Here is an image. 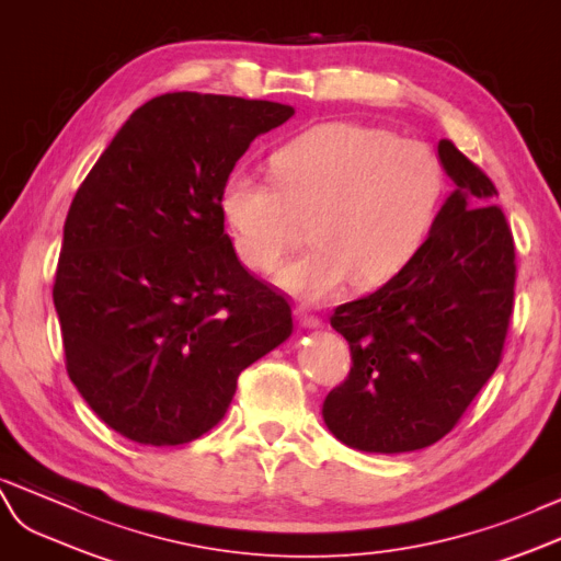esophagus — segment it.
<instances>
[{
	"instance_id": "obj_1",
	"label": "esophagus",
	"mask_w": 561,
	"mask_h": 561,
	"mask_svg": "<svg viewBox=\"0 0 561 561\" xmlns=\"http://www.w3.org/2000/svg\"><path fill=\"white\" fill-rule=\"evenodd\" d=\"M294 314H296V322H298L300 327H308V329H318V327H322V320L318 318V314H312V312H310V310H306L304 306L296 308V310H294Z\"/></svg>"
}]
</instances>
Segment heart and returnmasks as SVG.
I'll use <instances>...</instances> for the list:
<instances>
[{"instance_id": "obj_1", "label": "heart", "mask_w": 561, "mask_h": 561, "mask_svg": "<svg viewBox=\"0 0 561 561\" xmlns=\"http://www.w3.org/2000/svg\"><path fill=\"white\" fill-rule=\"evenodd\" d=\"M272 182L232 172L220 194L239 261L272 275L308 239L314 247L279 272L300 298H327L348 282L379 289L417 261L445 198L426 144L360 123H322L270 156Z\"/></svg>"}]
</instances>
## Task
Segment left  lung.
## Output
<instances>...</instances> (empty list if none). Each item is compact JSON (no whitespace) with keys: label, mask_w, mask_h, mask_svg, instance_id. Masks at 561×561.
I'll return each instance as SVG.
<instances>
[{"label":"left lung","mask_w":561,"mask_h":561,"mask_svg":"<svg viewBox=\"0 0 561 561\" xmlns=\"http://www.w3.org/2000/svg\"><path fill=\"white\" fill-rule=\"evenodd\" d=\"M457 190L403 275L343 304L332 327L353 367L329 391V431L365 453H410L450 434L502 360L516 253L495 184L450 139L438 141Z\"/></svg>","instance_id":"8db88e82"}]
</instances>
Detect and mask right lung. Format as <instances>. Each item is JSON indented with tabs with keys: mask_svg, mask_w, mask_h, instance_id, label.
<instances>
[{
	"mask_svg": "<svg viewBox=\"0 0 561 561\" xmlns=\"http://www.w3.org/2000/svg\"><path fill=\"white\" fill-rule=\"evenodd\" d=\"M291 106L168 92L139 106L70 204L54 279L66 369L121 436L182 445L289 339L291 306L239 263L220 194Z\"/></svg>",
	"mask_w": 561,
	"mask_h": 561,
	"instance_id": "right-lung-1",
	"label": "right lung"
}]
</instances>
